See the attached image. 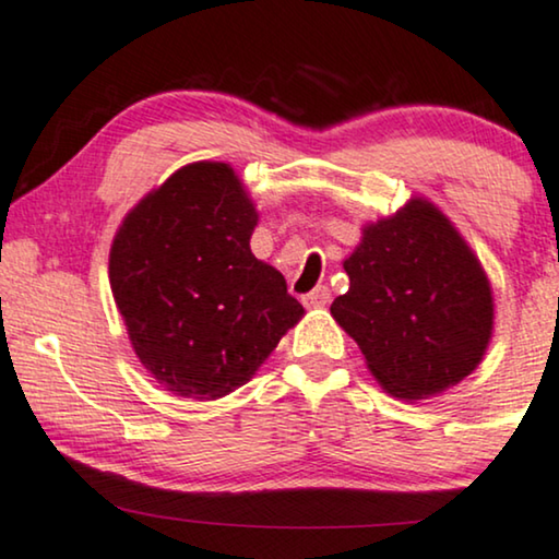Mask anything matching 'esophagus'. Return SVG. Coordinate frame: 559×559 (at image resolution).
<instances>
[{"label":"esophagus","mask_w":559,"mask_h":559,"mask_svg":"<svg viewBox=\"0 0 559 559\" xmlns=\"http://www.w3.org/2000/svg\"><path fill=\"white\" fill-rule=\"evenodd\" d=\"M302 302H305V308H325V305L331 302V289H328L325 285H320L312 289V293L302 295Z\"/></svg>","instance_id":"obj_1"}]
</instances>
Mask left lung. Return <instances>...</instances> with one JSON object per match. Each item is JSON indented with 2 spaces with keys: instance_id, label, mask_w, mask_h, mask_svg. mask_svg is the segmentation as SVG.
Returning a JSON list of instances; mask_svg holds the SVG:
<instances>
[{
  "instance_id": "1",
  "label": "left lung",
  "mask_w": 559,
  "mask_h": 559,
  "mask_svg": "<svg viewBox=\"0 0 559 559\" xmlns=\"http://www.w3.org/2000/svg\"><path fill=\"white\" fill-rule=\"evenodd\" d=\"M331 305L389 394L423 400L468 377L493 328L491 287L468 243L427 201L364 228Z\"/></svg>"
}]
</instances>
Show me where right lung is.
Listing matches in <instances>:
<instances>
[{
    "mask_svg": "<svg viewBox=\"0 0 559 559\" xmlns=\"http://www.w3.org/2000/svg\"><path fill=\"white\" fill-rule=\"evenodd\" d=\"M257 211L224 163L167 178L121 224L109 280L129 341L167 392L218 400L251 379L302 305L251 254Z\"/></svg>",
    "mask_w": 559,
    "mask_h": 559,
    "instance_id": "obj_1",
    "label": "right lung"
}]
</instances>
